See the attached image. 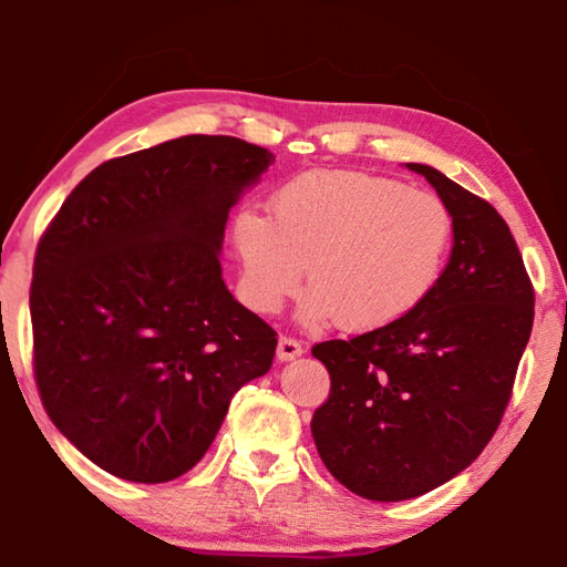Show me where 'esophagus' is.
Returning a JSON list of instances; mask_svg holds the SVG:
<instances>
[{
  "label": "esophagus",
  "mask_w": 567,
  "mask_h": 567,
  "mask_svg": "<svg viewBox=\"0 0 567 567\" xmlns=\"http://www.w3.org/2000/svg\"><path fill=\"white\" fill-rule=\"evenodd\" d=\"M302 354V344L292 340V338H280V342H277V360L280 362H290L295 358H300Z\"/></svg>",
  "instance_id": "obj_1"
}]
</instances>
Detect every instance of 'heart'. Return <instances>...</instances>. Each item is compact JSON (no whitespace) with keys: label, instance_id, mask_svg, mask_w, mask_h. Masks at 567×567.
Segmentation results:
<instances>
[{"label":"heart","instance_id":"b5f03b06","mask_svg":"<svg viewBox=\"0 0 567 567\" xmlns=\"http://www.w3.org/2000/svg\"><path fill=\"white\" fill-rule=\"evenodd\" d=\"M239 292L275 315L307 290L297 320L380 330L410 315L443 272L453 219L433 192L362 172H305L275 192L270 217L243 207L233 219Z\"/></svg>","mask_w":567,"mask_h":567}]
</instances>
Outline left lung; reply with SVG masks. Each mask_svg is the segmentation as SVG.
Masks as SVG:
<instances>
[{"label": "left lung", "mask_w": 567, "mask_h": 567, "mask_svg": "<svg viewBox=\"0 0 567 567\" xmlns=\"http://www.w3.org/2000/svg\"><path fill=\"white\" fill-rule=\"evenodd\" d=\"M408 169L453 217L443 275L402 320L312 348L332 382L315 445L334 480L378 503L435 491L483 453L533 330L530 277L497 209L435 167Z\"/></svg>", "instance_id": "8db88e82"}]
</instances>
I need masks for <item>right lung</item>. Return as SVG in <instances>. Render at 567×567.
Masks as SVG:
<instances>
[{"label": "right lung", "instance_id": "obj_1", "mask_svg": "<svg viewBox=\"0 0 567 567\" xmlns=\"http://www.w3.org/2000/svg\"><path fill=\"white\" fill-rule=\"evenodd\" d=\"M275 162L187 134L92 169L52 219L30 292L34 378L56 430L107 473L167 483L213 445L277 334L223 280L225 225Z\"/></svg>", "mask_w": 567, "mask_h": 567}]
</instances>
